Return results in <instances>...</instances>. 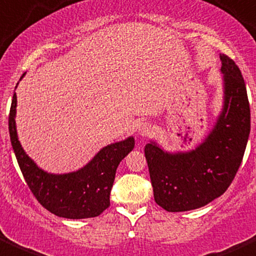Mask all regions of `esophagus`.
<instances>
[{"mask_svg":"<svg viewBox=\"0 0 256 256\" xmlns=\"http://www.w3.org/2000/svg\"><path fill=\"white\" fill-rule=\"evenodd\" d=\"M138 132L141 138H148V136L152 135L154 130L152 126H151L150 122H141L138 128Z\"/></svg>","mask_w":256,"mask_h":256,"instance_id":"1","label":"esophagus"}]
</instances>
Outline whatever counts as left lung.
<instances>
[{"mask_svg":"<svg viewBox=\"0 0 256 256\" xmlns=\"http://www.w3.org/2000/svg\"><path fill=\"white\" fill-rule=\"evenodd\" d=\"M222 108L202 144L192 150L168 152L155 141L145 156L156 204L170 212L205 206L222 196L238 172L250 134V106L242 72L220 54Z\"/></svg>","mask_w":256,"mask_h":256,"instance_id":"left-lung-1","label":"left lung"}]
</instances>
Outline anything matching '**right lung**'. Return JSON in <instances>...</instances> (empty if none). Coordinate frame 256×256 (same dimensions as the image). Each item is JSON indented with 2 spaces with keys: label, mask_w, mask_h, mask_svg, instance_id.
<instances>
[{
  "label": "right lung",
  "mask_w": 256,
  "mask_h": 256,
  "mask_svg": "<svg viewBox=\"0 0 256 256\" xmlns=\"http://www.w3.org/2000/svg\"><path fill=\"white\" fill-rule=\"evenodd\" d=\"M16 108L17 96L14 92L8 118L10 138L22 175L34 198L44 209L60 218L88 219L98 216L110 205L116 168L121 160L132 151L135 146L134 136L102 148L92 160L78 170L51 174L38 168L22 148L14 120Z\"/></svg>",
  "instance_id": "right-lung-1"
}]
</instances>
